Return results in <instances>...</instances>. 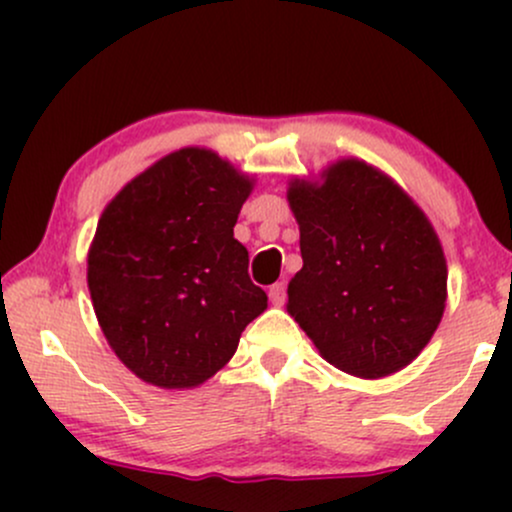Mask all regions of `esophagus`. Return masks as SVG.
Returning a JSON list of instances; mask_svg holds the SVG:
<instances>
[{
    "label": "esophagus",
    "instance_id": "34e87169",
    "mask_svg": "<svg viewBox=\"0 0 512 512\" xmlns=\"http://www.w3.org/2000/svg\"><path fill=\"white\" fill-rule=\"evenodd\" d=\"M269 301H272L274 305H284V301H286V284H284V281L269 286Z\"/></svg>",
    "mask_w": 512,
    "mask_h": 512
}]
</instances>
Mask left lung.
I'll list each match as a JSON object with an SVG mask.
<instances>
[{"mask_svg": "<svg viewBox=\"0 0 512 512\" xmlns=\"http://www.w3.org/2000/svg\"><path fill=\"white\" fill-rule=\"evenodd\" d=\"M303 269L289 284L293 320L325 361L385 378L431 342L448 298V267L431 221L395 180L356 158L322 182L291 180Z\"/></svg>", "mask_w": 512, "mask_h": 512, "instance_id": "8db88e82", "label": "left lung"}]
</instances>
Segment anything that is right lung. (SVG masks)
<instances>
[{"label":"right lung","mask_w":512,"mask_h":512,"mask_svg":"<svg viewBox=\"0 0 512 512\" xmlns=\"http://www.w3.org/2000/svg\"><path fill=\"white\" fill-rule=\"evenodd\" d=\"M252 180L209 149L173 151L117 192L88 250L98 325L144 383L197 387L267 308L233 238Z\"/></svg>","instance_id":"1"}]
</instances>
